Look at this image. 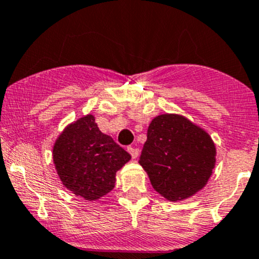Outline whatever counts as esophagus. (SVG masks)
<instances>
[{"instance_id": "34e87169", "label": "esophagus", "mask_w": 259, "mask_h": 259, "mask_svg": "<svg viewBox=\"0 0 259 259\" xmlns=\"http://www.w3.org/2000/svg\"><path fill=\"white\" fill-rule=\"evenodd\" d=\"M127 151L130 152V155H132L133 159H137L139 156V149L138 148H134V146H127Z\"/></svg>"}]
</instances>
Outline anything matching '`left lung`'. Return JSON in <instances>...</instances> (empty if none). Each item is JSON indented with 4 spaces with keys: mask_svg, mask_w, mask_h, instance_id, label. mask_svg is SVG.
Segmentation results:
<instances>
[{
    "mask_svg": "<svg viewBox=\"0 0 259 259\" xmlns=\"http://www.w3.org/2000/svg\"><path fill=\"white\" fill-rule=\"evenodd\" d=\"M211 138L186 118L164 114L151 121L140 155L155 190L170 201L200 191L214 167Z\"/></svg>",
    "mask_w": 259,
    "mask_h": 259,
    "instance_id": "1",
    "label": "left lung"
}]
</instances>
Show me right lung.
I'll use <instances>...</instances> for the list:
<instances>
[{"instance_id":"add662e5","label":"right lung","mask_w":259,"mask_h":259,"mask_svg":"<svg viewBox=\"0 0 259 259\" xmlns=\"http://www.w3.org/2000/svg\"><path fill=\"white\" fill-rule=\"evenodd\" d=\"M130 159L129 152L100 132L93 115L65 127L53 149L54 165L64 186L89 201L114 189L116 171Z\"/></svg>"}]
</instances>
